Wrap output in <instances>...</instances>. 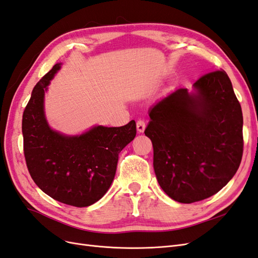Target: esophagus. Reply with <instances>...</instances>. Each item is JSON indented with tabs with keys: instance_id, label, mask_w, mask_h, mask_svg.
<instances>
[{
	"instance_id": "1",
	"label": "esophagus",
	"mask_w": 258,
	"mask_h": 258,
	"mask_svg": "<svg viewBox=\"0 0 258 258\" xmlns=\"http://www.w3.org/2000/svg\"><path fill=\"white\" fill-rule=\"evenodd\" d=\"M137 129L139 132H143L145 129V120L142 118H139L137 121Z\"/></svg>"
}]
</instances>
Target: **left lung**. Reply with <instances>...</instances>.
<instances>
[{
  "mask_svg": "<svg viewBox=\"0 0 258 258\" xmlns=\"http://www.w3.org/2000/svg\"><path fill=\"white\" fill-rule=\"evenodd\" d=\"M194 88L192 93L179 88L156 103L144 131L160 187L181 204L220 191L243 154V116L227 73L202 75Z\"/></svg>",
  "mask_w": 258,
  "mask_h": 258,
  "instance_id": "1",
  "label": "left lung"
}]
</instances>
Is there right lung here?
Here are the masks:
<instances>
[{"label": "right lung", "instance_id": "obj_1", "mask_svg": "<svg viewBox=\"0 0 258 258\" xmlns=\"http://www.w3.org/2000/svg\"><path fill=\"white\" fill-rule=\"evenodd\" d=\"M59 69L54 64L35 85L23 112V154L31 177L45 194L84 208L110 188L118 155L135 139L137 127L135 120L122 127L98 126L80 137L51 130L44 115V92Z\"/></svg>", "mask_w": 258, "mask_h": 258}]
</instances>
